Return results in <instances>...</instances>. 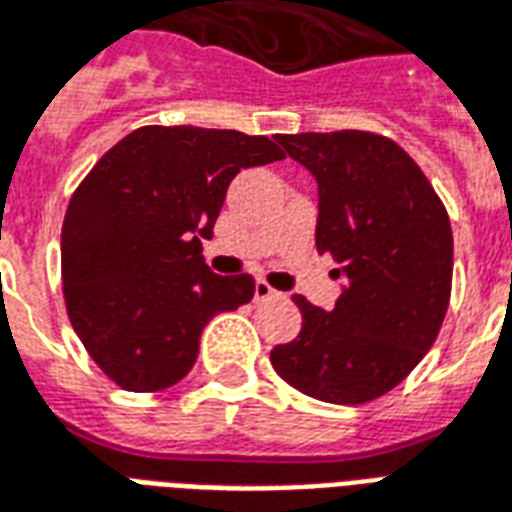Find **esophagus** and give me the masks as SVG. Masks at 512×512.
I'll use <instances>...</instances> for the list:
<instances>
[{"instance_id":"34e87169","label":"esophagus","mask_w":512,"mask_h":512,"mask_svg":"<svg viewBox=\"0 0 512 512\" xmlns=\"http://www.w3.org/2000/svg\"><path fill=\"white\" fill-rule=\"evenodd\" d=\"M276 295H282V293H276L274 287L268 285L266 279H257V282H255V301H268V298H276Z\"/></svg>"}]
</instances>
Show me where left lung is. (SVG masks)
Segmentation results:
<instances>
[{"instance_id": "obj_1", "label": "left lung", "mask_w": 512, "mask_h": 512, "mask_svg": "<svg viewBox=\"0 0 512 512\" xmlns=\"http://www.w3.org/2000/svg\"><path fill=\"white\" fill-rule=\"evenodd\" d=\"M317 181V252L344 276L331 312L293 295L304 325L271 363L295 391L363 404L396 388L429 352L453 282L448 211L407 151L361 130L279 135Z\"/></svg>"}]
</instances>
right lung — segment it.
Returning <instances> with one entry per match:
<instances>
[{
    "instance_id": "right-lung-1",
    "label": "right lung",
    "mask_w": 512,
    "mask_h": 512,
    "mask_svg": "<svg viewBox=\"0 0 512 512\" xmlns=\"http://www.w3.org/2000/svg\"><path fill=\"white\" fill-rule=\"evenodd\" d=\"M285 160L266 135L140 127L89 170L62 225L64 304L119 388L165 391L195 366L211 317L249 304L255 279L203 260L236 173Z\"/></svg>"
}]
</instances>
